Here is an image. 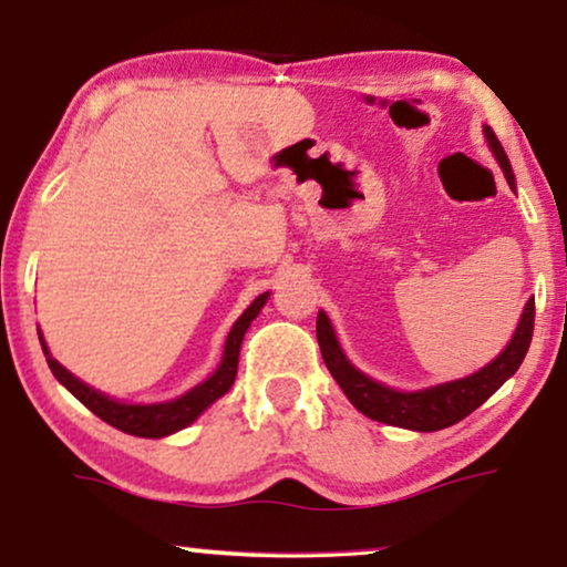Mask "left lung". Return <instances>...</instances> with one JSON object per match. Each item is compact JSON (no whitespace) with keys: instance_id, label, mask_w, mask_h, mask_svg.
<instances>
[{"instance_id":"obj_1","label":"left lung","mask_w":567,"mask_h":567,"mask_svg":"<svg viewBox=\"0 0 567 567\" xmlns=\"http://www.w3.org/2000/svg\"><path fill=\"white\" fill-rule=\"evenodd\" d=\"M485 138L491 144V150L503 167V175L511 188H514V169L503 152L498 136L493 134L491 126H485ZM534 332V297L526 301L522 320L511 338V343L503 348L498 359L487 363L475 374L454 379V382L429 386V390L417 392H398L392 386H384L374 382V379L363 374L346 359L343 348H340L336 330L328 320V315H317V343H320L324 367L330 369V374L340 384V390L346 392V398L353 402L355 410H361L363 415H369L371 421L398 425V429L408 431H441L449 425L460 423L462 417H467L472 410H477L483 402L491 398L495 390H501V384L508 377L516 374V369L522 367L526 351H529Z\"/></svg>"}]
</instances>
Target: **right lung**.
<instances>
[{
	"label": "right lung",
	"mask_w": 567,
	"mask_h": 567,
	"mask_svg": "<svg viewBox=\"0 0 567 567\" xmlns=\"http://www.w3.org/2000/svg\"><path fill=\"white\" fill-rule=\"evenodd\" d=\"M268 297H270L268 291L260 293V297L255 299L243 315H239V320L231 324L219 369H216L214 374L206 379V382L193 386V390L185 392L183 398L169 400V402H154V405H128V402L111 400L107 394L92 390L90 384L80 382L72 371H66L56 359H53V355L49 353V346H45V340L41 336V330H38V338H41L45 361H49L53 377H56L59 382L82 402L84 408H90L92 413L100 417V421L111 423L113 429L131 433V436L162 439V436H169V433L185 429V425H190L208 405H212V402H216L221 394L229 392V386L235 384V377H237L239 346H243L247 328H250V322L258 317V312L268 301Z\"/></svg>",
	"instance_id": "right-lung-1"
}]
</instances>
